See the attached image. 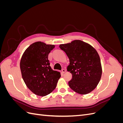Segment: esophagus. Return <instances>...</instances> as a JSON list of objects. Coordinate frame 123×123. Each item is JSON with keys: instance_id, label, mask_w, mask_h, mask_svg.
Returning <instances> with one entry per match:
<instances>
[{"instance_id": "1", "label": "esophagus", "mask_w": 123, "mask_h": 123, "mask_svg": "<svg viewBox=\"0 0 123 123\" xmlns=\"http://www.w3.org/2000/svg\"><path fill=\"white\" fill-rule=\"evenodd\" d=\"M62 73H65V72H66V70L65 69H62Z\"/></svg>"}]
</instances>
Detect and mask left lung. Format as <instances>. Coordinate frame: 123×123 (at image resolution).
I'll return each mask as SVG.
<instances>
[{"label": "left lung", "mask_w": 123, "mask_h": 123, "mask_svg": "<svg viewBox=\"0 0 123 123\" xmlns=\"http://www.w3.org/2000/svg\"><path fill=\"white\" fill-rule=\"evenodd\" d=\"M59 48L69 59L67 71L72 78L68 84L73 91L86 94L96 87L101 78L102 69L99 55L90 44L80 40L62 44Z\"/></svg>", "instance_id": "1"}]
</instances>
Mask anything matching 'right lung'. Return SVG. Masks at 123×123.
Returning a JSON list of instances; mask_svg holds the SVG:
<instances>
[{"mask_svg": "<svg viewBox=\"0 0 123 123\" xmlns=\"http://www.w3.org/2000/svg\"><path fill=\"white\" fill-rule=\"evenodd\" d=\"M55 47L37 42L31 44L22 56L20 68L27 87L36 95L46 96L56 87L61 73L52 69L48 55Z\"/></svg>", "mask_w": 123, "mask_h": 123, "instance_id": "1", "label": "right lung"}]
</instances>
